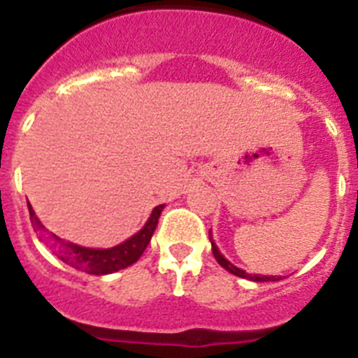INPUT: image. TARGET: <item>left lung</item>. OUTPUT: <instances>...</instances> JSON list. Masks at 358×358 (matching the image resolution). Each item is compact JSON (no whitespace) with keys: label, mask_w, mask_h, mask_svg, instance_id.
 I'll return each mask as SVG.
<instances>
[{"label":"left lung","mask_w":358,"mask_h":358,"mask_svg":"<svg viewBox=\"0 0 358 358\" xmlns=\"http://www.w3.org/2000/svg\"><path fill=\"white\" fill-rule=\"evenodd\" d=\"M210 240H211V231H210ZM211 251H213V256H215V260L218 262V264L222 265L226 271H229L231 274H235V276L238 278H245V280H251V281H280V278L276 276H260V274H248L245 271H242V268L235 267V265L231 264L229 260H226L222 256V252L218 251V248L215 245V242L211 240Z\"/></svg>","instance_id":"obj_1"}]
</instances>
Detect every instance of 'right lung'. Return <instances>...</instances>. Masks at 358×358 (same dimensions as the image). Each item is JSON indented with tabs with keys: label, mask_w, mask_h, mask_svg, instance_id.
I'll return each mask as SVG.
<instances>
[{
	"label": "right lung",
	"mask_w": 358,
	"mask_h": 358,
	"mask_svg": "<svg viewBox=\"0 0 358 358\" xmlns=\"http://www.w3.org/2000/svg\"><path fill=\"white\" fill-rule=\"evenodd\" d=\"M164 204H159L152 210L150 218L147 220L143 227H141L134 236H131L129 240H125L123 243L116 245V248L110 249H90L82 248V245H75L71 242H64L59 236H53V248H57L59 251V258H61L64 264H68L69 267L82 271V273L87 274H96V276H103V274L116 273V271H122V268L129 267V265L136 264L138 258L143 255V251L147 249L148 242H150L154 231H156L157 220H159V215L163 211ZM28 211H30L31 224L37 231H43L44 226L41 224L39 218L36 217L31 206L28 204Z\"/></svg>",
	"instance_id": "1"
}]
</instances>
